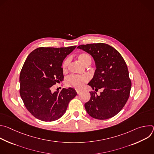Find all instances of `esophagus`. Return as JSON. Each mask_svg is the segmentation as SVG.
I'll list each match as a JSON object with an SVG mask.
<instances>
[{
	"instance_id": "esophagus-1",
	"label": "esophagus",
	"mask_w": 154,
	"mask_h": 154,
	"mask_svg": "<svg viewBox=\"0 0 154 154\" xmlns=\"http://www.w3.org/2000/svg\"><path fill=\"white\" fill-rule=\"evenodd\" d=\"M76 92L77 94H80L81 92H82V90H79V89H77L76 90Z\"/></svg>"
}]
</instances>
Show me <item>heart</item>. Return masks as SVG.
Returning a JSON list of instances; mask_svg holds the SVG:
<instances>
[{"label":"heart","mask_w":154,"mask_h":154,"mask_svg":"<svg viewBox=\"0 0 154 154\" xmlns=\"http://www.w3.org/2000/svg\"><path fill=\"white\" fill-rule=\"evenodd\" d=\"M79 60L85 66L87 64H90L91 63V58L90 56L85 53L80 54L78 55ZM70 62V58H66L63 64H62V69L64 71L67 69V68ZM88 80L86 77L83 76H76V75H70L66 79V83L68 86L74 87L75 88L80 89L84 85V84Z\"/></svg>","instance_id":"obj_1"}]
</instances>
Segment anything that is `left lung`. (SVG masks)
Segmentation results:
<instances>
[{
  "label": "left lung",
  "mask_w": 154,
  "mask_h": 154,
  "mask_svg": "<svg viewBox=\"0 0 154 154\" xmlns=\"http://www.w3.org/2000/svg\"><path fill=\"white\" fill-rule=\"evenodd\" d=\"M78 49L90 54L96 69L88 83L95 91L102 89L100 95L90 92L91 98L85 103L89 115L103 120L117 115L126 103L131 89V81L127 64L121 55L105 43L80 45Z\"/></svg>",
  "instance_id": "8db88e82"
}]
</instances>
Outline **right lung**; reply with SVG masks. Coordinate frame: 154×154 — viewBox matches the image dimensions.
<instances>
[{
    "mask_svg": "<svg viewBox=\"0 0 154 154\" xmlns=\"http://www.w3.org/2000/svg\"><path fill=\"white\" fill-rule=\"evenodd\" d=\"M75 48H39L28 55L20 73L19 92L26 108L36 118L46 122L60 118L77 94L71 87L51 90L54 85L63 80V61Z\"/></svg>",
    "mask_w": 154,
    "mask_h": 154,
    "instance_id": "obj_1",
    "label": "right lung"
}]
</instances>
